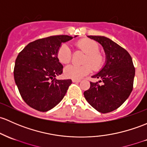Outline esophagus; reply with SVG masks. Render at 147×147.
Returning a JSON list of instances; mask_svg holds the SVG:
<instances>
[{"instance_id":"obj_1","label":"esophagus","mask_w":147,"mask_h":147,"mask_svg":"<svg viewBox=\"0 0 147 147\" xmlns=\"http://www.w3.org/2000/svg\"><path fill=\"white\" fill-rule=\"evenodd\" d=\"M72 82H80V81H81V80H75V79H72Z\"/></svg>"}]
</instances>
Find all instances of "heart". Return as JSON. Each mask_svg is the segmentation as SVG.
<instances>
[{"label":"heart","mask_w":147,"mask_h":147,"mask_svg":"<svg viewBox=\"0 0 147 147\" xmlns=\"http://www.w3.org/2000/svg\"><path fill=\"white\" fill-rule=\"evenodd\" d=\"M77 47L82 50L86 53L84 63H89L94 69H98L101 67L103 63V57L98 53L99 46L96 41L87 38H84L76 43ZM57 58L63 64H67L71 60V50L67 44H63L60 46L57 52ZM89 64L82 65L71 64L66 66L64 69V75L66 78L75 79L82 78L87 75L92 71V67Z\"/></svg>","instance_id":"heart-1"}]
</instances>
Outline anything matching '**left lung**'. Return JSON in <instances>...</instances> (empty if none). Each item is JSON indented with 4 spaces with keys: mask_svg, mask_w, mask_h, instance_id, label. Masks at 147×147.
<instances>
[{
    "mask_svg": "<svg viewBox=\"0 0 147 147\" xmlns=\"http://www.w3.org/2000/svg\"><path fill=\"white\" fill-rule=\"evenodd\" d=\"M99 43L106 53V63L93 78L103 82H90V88L84 92L88 103L102 113L111 112L127 99L133 88L135 69L130 55L110 38L102 36H88Z\"/></svg>",
    "mask_w": 147,
    "mask_h": 147,
    "instance_id": "1",
    "label": "left lung"
}]
</instances>
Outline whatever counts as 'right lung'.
Wrapping results in <instances>:
<instances>
[{"label": "right lung", "mask_w": 147, "mask_h": 147, "mask_svg": "<svg viewBox=\"0 0 147 147\" xmlns=\"http://www.w3.org/2000/svg\"><path fill=\"white\" fill-rule=\"evenodd\" d=\"M72 38L58 35L40 38L27 44L17 57L14 68L15 84L22 98L32 109L46 112L65 95L72 80L55 78L63 73V68L57 52L62 43Z\"/></svg>", "instance_id": "obj_1"}]
</instances>
